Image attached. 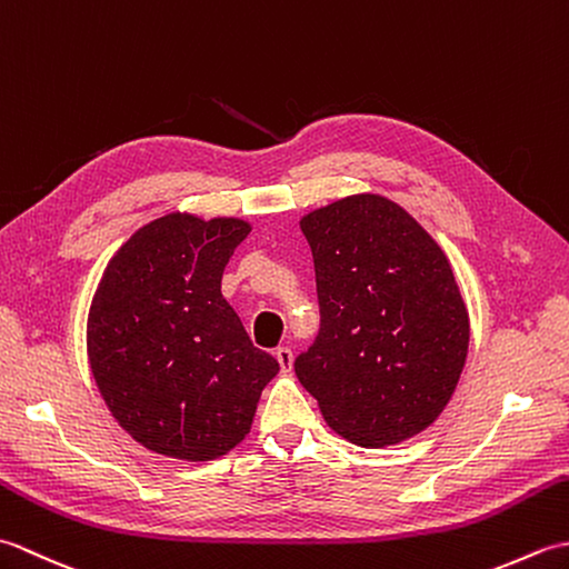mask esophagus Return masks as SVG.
<instances>
[{
	"label": "esophagus",
	"mask_w": 569,
	"mask_h": 569,
	"mask_svg": "<svg viewBox=\"0 0 569 569\" xmlns=\"http://www.w3.org/2000/svg\"><path fill=\"white\" fill-rule=\"evenodd\" d=\"M276 359H278V367H281L283 373H291L293 371V352L288 347H278L276 349Z\"/></svg>",
	"instance_id": "esophagus-1"
}]
</instances>
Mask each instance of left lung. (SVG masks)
<instances>
[{
    "label": "left lung",
    "instance_id": "8db88e82",
    "mask_svg": "<svg viewBox=\"0 0 569 569\" xmlns=\"http://www.w3.org/2000/svg\"><path fill=\"white\" fill-rule=\"evenodd\" d=\"M320 332L296 377L361 447L426 430L455 393L469 316L445 251L401 204L349 196L306 214Z\"/></svg>",
    "mask_w": 569,
    "mask_h": 569
}]
</instances>
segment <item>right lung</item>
<instances>
[{"label":"right lung","instance_id":"add662e5","mask_svg":"<svg viewBox=\"0 0 569 569\" xmlns=\"http://www.w3.org/2000/svg\"><path fill=\"white\" fill-rule=\"evenodd\" d=\"M251 227L166 214L107 263L88 318L92 377L147 450L208 462L244 440L278 361L222 298V271Z\"/></svg>","mask_w":569,"mask_h":569}]
</instances>
